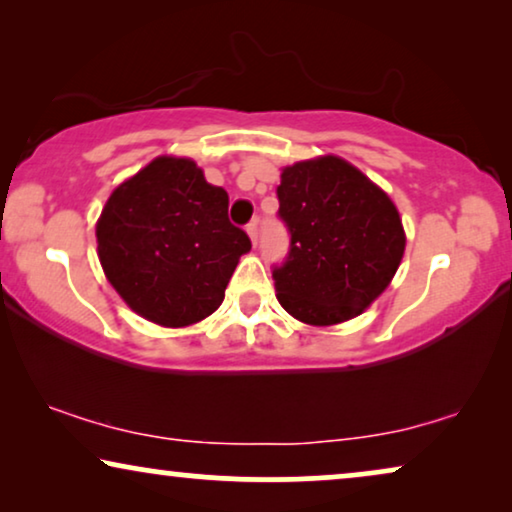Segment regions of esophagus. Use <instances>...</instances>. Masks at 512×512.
Wrapping results in <instances>:
<instances>
[{"mask_svg":"<svg viewBox=\"0 0 512 512\" xmlns=\"http://www.w3.org/2000/svg\"><path fill=\"white\" fill-rule=\"evenodd\" d=\"M247 233H249V237H251V242H258V221H251V223H247Z\"/></svg>","mask_w":512,"mask_h":512,"instance_id":"esophagus-1","label":"esophagus"}]
</instances>
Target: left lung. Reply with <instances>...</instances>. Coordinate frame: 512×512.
Returning a JSON list of instances; mask_svg holds the SVG:
<instances>
[{
	"label": "left lung",
	"instance_id": "obj_1",
	"mask_svg": "<svg viewBox=\"0 0 512 512\" xmlns=\"http://www.w3.org/2000/svg\"><path fill=\"white\" fill-rule=\"evenodd\" d=\"M277 198L291 235L289 256L272 270L279 305L312 326L354 319L401 265L405 233L396 205L338 156L284 167Z\"/></svg>",
	"mask_w": 512,
	"mask_h": 512
}]
</instances>
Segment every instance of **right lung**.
I'll return each instance as SVG.
<instances>
[{"mask_svg": "<svg viewBox=\"0 0 512 512\" xmlns=\"http://www.w3.org/2000/svg\"><path fill=\"white\" fill-rule=\"evenodd\" d=\"M97 256L111 286L153 324L209 317L251 249L228 221V193L191 158L160 156L109 195L97 221Z\"/></svg>", "mask_w": 512, "mask_h": 512, "instance_id": "obj_1", "label": "right lung"}]
</instances>
